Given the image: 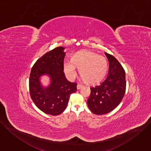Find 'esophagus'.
I'll return each instance as SVG.
<instances>
[{
  "label": "esophagus",
  "mask_w": 151,
  "mask_h": 151,
  "mask_svg": "<svg viewBox=\"0 0 151 151\" xmlns=\"http://www.w3.org/2000/svg\"><path fill=\"white\" fill-rule=\"evenodd\" d=\"M83 87V85L78 83V84L77 85V89H78V90H79V89H80L81 87Z\"/></svg>",
  "instance_id": "1"
}]
</instances>
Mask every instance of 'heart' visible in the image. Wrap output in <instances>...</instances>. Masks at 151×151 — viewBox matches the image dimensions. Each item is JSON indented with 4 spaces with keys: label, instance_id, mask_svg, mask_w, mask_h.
Returning a JSON list of instances; mask_svg holds the SVG:
<instances>
[{
    "label": "heart",
    "instance_id": "b5f03b06",
    "mask_svg": "<svg viewBox=\"0 0 151 151\" xmlns=\"http://www.w3.org/2000/svg\"><path fill=\"white\" fill-rule=\"evenodd\" d=\"M63 67L64 72L70 79L76 77L77 67L84 82L94 84L100 82L105 76L107 70V61L104 57L95 52L82 50L75 53L72 60L64 61Z\"/></svg>",
    "mask_w": 151,
    "mask_h": 151
}]
</instances>
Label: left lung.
I'll use <instances>...</instances> for the list:
<instances>
[{
  "label": "left lung",
  "instance_id": "8db88e82",
  "mask_svg": "<svg viewBox=\"0 0 151 151\" xmlns=\"http://www.w3.org/2000/svg\"><path fill=\"white\" fill-rule=\"evenodd\" d=\"M109 66L106 78L94 87L87 100L90 111L96 115L112 111L122 100L126 88L125 73L120 63L113 55L104 52Z\"/></svg>",
  "mask_w": 151,
  "mask_h": 151
}]
</instances>
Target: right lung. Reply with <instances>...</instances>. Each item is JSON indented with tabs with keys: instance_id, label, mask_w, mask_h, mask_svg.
I'll list each match as a JSON object with an SVG mask.
<instances>
[{
	"instance_id": "add662e5",
	"label": "right lung",
	"mask_w": 151,
	"mask_h": 151,
	"mask_svg": "<svg viewBox=\"0 0 151 151\" xmlns=\"http://www.w3.org/2000/svg\"><path fill=\"white\" fill-rule=\"evenodd\" d=\"M64 49L57 47L42 56L35 63L30 75L29 90L33 101L40 111L51 115L63 112L70 94L77 90V83L68 81L63 72ZM43 75L50 78L48 87L40 83Z\"/></svg>"
}]
</instances>
